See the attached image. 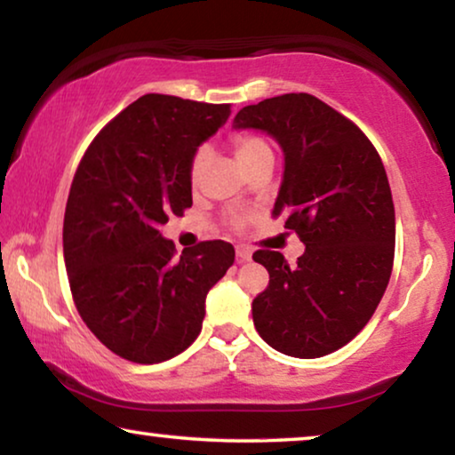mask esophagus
<instances>
[{"mask_svg": "<svg viewBox=\"0 0 455 455\" xmlns=\"http://www.w3.org/2000/svg\"><path fill=\"white\" fill-rule=\"evenodd\" d=\"M235 259H238V263H246V260L252 259V252L248 246H235Z\"/></svg>", "mask_w": 455, "mask_h": 455, "instance_id": "obj_1", "label": "esophagus"}]
</instances>
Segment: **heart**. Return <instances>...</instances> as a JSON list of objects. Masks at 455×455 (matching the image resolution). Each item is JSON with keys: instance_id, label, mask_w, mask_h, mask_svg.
I'll return each mask as SVG.
<instances>
[{"instance_id": "obj_1", "label": "heart", "mask_w": 455, "mask_h": 455, "mask_svg": "<svg viewBox=\"0 0 455 455\" xmlns=\"http://www.w3.org/2000/svg\"><path fill=\"white\" fill-rule=\"evenodd\" d=\"M232 147L235 153V159L240 161L242 167L251 165L252 161H257L260 157H273L269 142H267L263 136L252 134V132H238L232 136ZM211 161V148L207 145H201L192 155L190 159V167H188V176H190V184L198 186L201 180L207 172V165Z\"/></svg>"}]
</instances>
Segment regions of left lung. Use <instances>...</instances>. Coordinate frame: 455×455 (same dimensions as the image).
<instances>
[{
	"instance_id": "left-lung-1",
	"label": "left lung",
	"mask_w": 455,
	"mask_h": 455,
	"mask_svg": "<svg viewBox=\"0 0 455 455\" xmlns=\"http://www.w3.org/2000/svg\"><path fill=\"white\" fill-rule=\"evenodd\" d=\"M234 128L263 130L283 151L273 215L304 242L290 267L257 251L269 285L252 300L260 338L294 358H321L356 338L394 267L395 211L383 161L356 124L308 92L246 105Z\"/></svg>"
}]
</instances>
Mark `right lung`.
Here are the masks:
<instances>
[{
	"mask_svg": "<svg viewBox=\"0 0 455 455\" xmlns=\"http://www.w3.org/2000/svg\"><path fill=\"white\" fill-rule=\"evenodd\" d=\"M228 103L145 95L95 136L72 180L64 260L86 327L117 356L164 363L198 338L204 298L234 246L201 242L176 259L159 228L192 207L190 159L228 122Z\"/></svg>",
	"mask_w": 455,
	"mask_h": 455,
	"instance_id": "obj_1",
	"label": "right lung"
}]
</instances>
